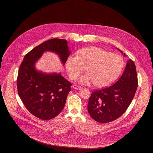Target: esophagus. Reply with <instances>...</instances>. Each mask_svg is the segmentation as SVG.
<instances>
[{"instance_id":"1","label":"esophagus","mask_w":153,"mask_h":153,"mask_svg":"<svg viewBox=\"0 0 153 153\" xmlns=\"http://www.w3.org/2000/svg\"><path fill=\"white\" fill-rule=\"evenodd\" d=\"M73 88L74 89H78V90H80L82 88L80 87V86H79V85H76V84H74V85H73Z\"/></svg>"}]
</instances>
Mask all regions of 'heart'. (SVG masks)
<instances>
[{"mask_svg":"<svg viewBox=\"0 0 153 153\" xmlns=\"http://www.w3.org/2000/svg\"><path fill=\"white\" fill-rule=\"evenodd\" d=\"M123 66L122 57L98 47H88L71 56L66 62V69L72 80L76 79L80 73H87L80 78L83 84L94 83L99 87L111 84L120 73Z\"/></svg>","mask_w":153,"mask_h":153,"instance_id":"obj_1","label":"heart"}]
</instances>
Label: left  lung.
Returning <instances> with one entry per match:
<instances>
[{
    "label": "left lung",
    "mask_w": 153,
    "mask_h": 153,
    "mask_svg": "<svg viewBox=\"0 0 153 153\" xmlns=\"http://www.w3.org/2000/svg\"><path fill=\"white\" fill-rule=\"evenodd\" d=\"M138 85L136 66L129 59L123 73L113 85L92 91L88 104L90 116L100 123L111 122L121 117L131 104Z\"/></svg>",
    "instance_id": "obj_1"
}]
</instances>
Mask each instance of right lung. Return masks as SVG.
<instances>
[{
  "mask_svg": "<svg viewBox=\"0 0 153 153\" xmlns=\"http://www.w3.org/2000/svg\"><path fill=\"white\" fill-rule=\"evenodd\" d=\"M45 51L58 54L64 64L71 54L65 39L46 41L25 56L16 80L18 95L24 105L32 115L43 120L51 119L62 111L72 85L61 74L36 71L35 62Z\"/></svg>",
  "mask_w": 153,
  "mask_h": 153,
  "instance_id": "right-lung-1",
  "label": "right lung"
}]
</instances>
